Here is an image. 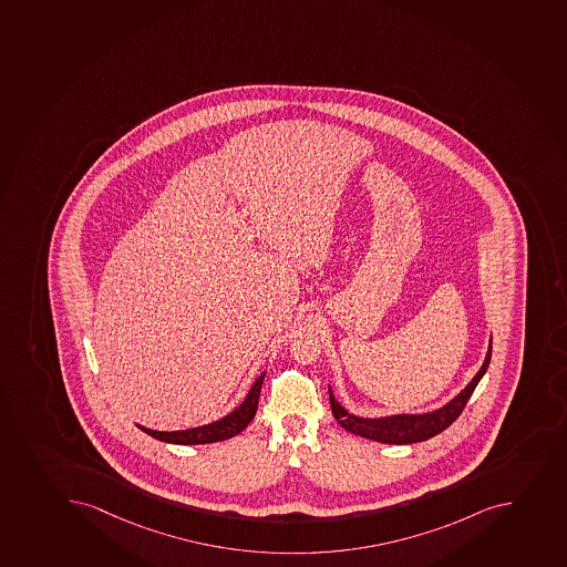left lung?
<instances>
[{
  "label": "left lung",
  "mask_w": 567,
  "mask_h": 567,
  "mask_svg": "<svg viewBox=\"0 0 567 567\" xmlns=\"http://www.w3.org/2000/svg\"><path fill=\"white\" fill-rule=\"evenodd\" d=\"M493 354V334L488 340V350L483 360L482 368L477 370L472 381L461 390L454 399H450L443 406L430 410L423 413H393V415H381V417H362L348 412L337 399H334L331 386H329V402L331 410L340 426H344L351 434L360 435L365 440L379 441L384 445H412L421 441L430 440L434 435L441 434L443 430L449 429L455 419L460 417L466 402L471 399L472 392L476 390L482 381L488 362Z\"/></svg>",
  "instance_id": "8db88e82"
}]
</instances>
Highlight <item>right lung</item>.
Returning <instances> with one entry per match:
<instances>
[{"label":"right lung","mask_w":567,"mask_h":567,"mask_svg":"<svg viewBox=\"0 0 567 567\" xmlns=\"http://www.w3.org/2000/svg\"><path fill=\"white\" fill-rule=\"evenodd\" d=\"M264 379L265 371L252 382V386H250L249 393L245 395L241 404L234 408L233 412L214 421V423L202 424L196 429L174 430V432H159V430L141 426V424H135V426L143 430L144 434L152 435L154 440L172 443V445H207V443L230 440L239 432H244L249 426L250 421L255 419Z\"/></svg>","instance_id":"obj_1"}]
</instances>
